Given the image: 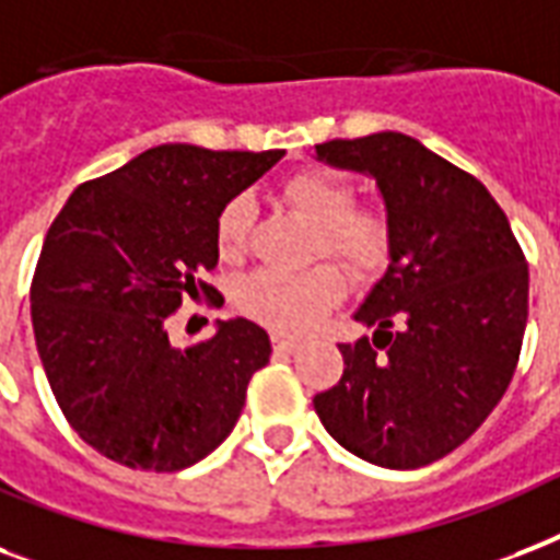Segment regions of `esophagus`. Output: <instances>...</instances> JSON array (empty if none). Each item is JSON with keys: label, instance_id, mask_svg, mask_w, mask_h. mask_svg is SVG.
Segmentation results:
<instances>
[{"label": "esophagus", "instance_id": "34e87169", "mask_svg": "<svg viewBox=\"0 0 560 560\" xmlns=\"http://www.w3.org/2000/svg\"><path fill=\"white\" fill-rule=\"evenodd\" d=\"M271 345H275L277 353H294V350L301 348V341L285 339V336H271Z\"/></svg>", "mask_w": 560, "mask_h": 560}]
</instances>
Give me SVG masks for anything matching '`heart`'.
Returning a JSON list of instances; mask_svg holds the SVG:
<instances>
[{
    "label": "heart",
    "instance_id": "b5f03b06",
    "mask_svg": "<svg viewBox=\"0 0 560 560\" xmlns=\"http://www.w3.org/2000/svg\"><path fill=\"white\" fill-rule=\"evenodd\" d=\"M283 201L315 224L312 257H336L357 277L383 275L394 257V224L388 212L357 201L348 177L327 168H303L280 186ZM254 207L245 195L224 203L215 219V248L224 259L245 250ZM348 277L336 262H318L306 271H257L236 289L242 315L275 332H306L315 320L345 298Z\"/></svg>",
    "mask_w": 560,
    "mask_h": 560
}]
</instances>
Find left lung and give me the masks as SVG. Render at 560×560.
<instances>
[{"instance_id":"obj_1","label":"left lung","mask_w":560,"mask_h":560,"mask_svg":"<svg viewBox=\"0 0 560 560\" xmlns=\"http://www.w3.org/2000/svg\"><path fill=\"white\" fill-rule=\"evenodd\" d=\"M315 151L374 177L394 257L357 312L374 339L339 345L345 374L312 402L353 456L392 470L432 465L482 427L514 376L528 318L526 257L493 195L406 133Z\"/></svg>"}]
</instances>
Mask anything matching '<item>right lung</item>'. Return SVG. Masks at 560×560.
I'll return each instance as SVG.
<instances>
[{"label": "right lung", "instance_id": "add662e5", "mask_svg": "<svg viewBox=\"0 0 560 560\" xmlns=\"http://www.w3.org/2000/svg\"><path fill=\"white\" fill-rule=\"evenodd\" d=\"M283 151L158 145L86 180L51 221L32 280V327L63 418L95 453L175 474L231 435L271 341L248 318L177 350L186 294H221L215 219ZM224 301V298H221Z\"/></svg>", "mask_w": 560, "mask_h": 560}]
</instances>
